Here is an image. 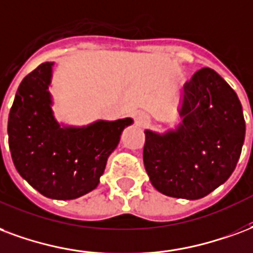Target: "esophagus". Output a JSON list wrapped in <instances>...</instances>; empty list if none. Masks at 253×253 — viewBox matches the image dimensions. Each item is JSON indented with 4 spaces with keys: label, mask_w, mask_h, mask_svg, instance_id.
I'll use <instances>...</instances> for the list:
<instances>
[{
    "label": "esophagus",
    "mask_w": 253,
    "mask_h": 253,
    "mask_svg": "<svg viewBox=\"0 0 253 253\" xmlns=\"http://www.w3.org/2000/svg\"><path fill=\"white\" fill-rule=\"evenodd\" d=\"M134 118H135L136 125L139 127H146L150 123V118H149V115L143 111H136L135 114H134Z\"/></svg>",
    "instance_id": "obj_1"
}]
</instances>
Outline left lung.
<instances>
[{
  "instance_id": "obj_1",
  "label": "left lung",
  "mask_w": 253,
  "mask_h": 253,
  "mask_svg": "<svg viewBox=\"0 0 253 253\" xmlns=\"http://www.w3.org/2000/svg\"><path fill=\"white\" fill-rule=\"evenodd\" d=\"M178 117L168 131L145 130L143 164L160 193L198 200L233 173L246 121L236 92L211 68L200 69L185 84Z\"/></svg>"
}]
</instances>
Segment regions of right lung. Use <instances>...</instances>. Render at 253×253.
Wrapping results in <instances>:
<instances>
[{"label": "right lung", "mask_w": 253, "mask_h": 253, "mask_svg": "<svg viewBox=\"0 0 253 253\" xmlns=\"http://www.w3.org/2000/svg\"><path fill=\"white\" fill-rule=\"evenodd\" d=\"M42 63L24 78L9 112L13 164L22 178L53 200H74L96 189L110 154L131 118L67 126L56 121L49 92L52 67Z\"/></svg>", "instance_id": "add662e5"}]
</instances>
